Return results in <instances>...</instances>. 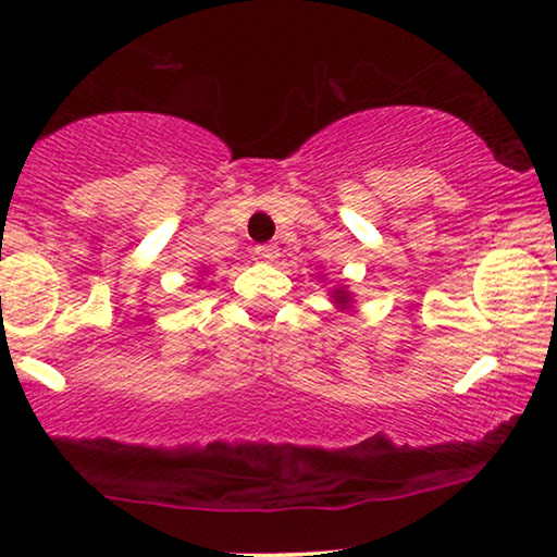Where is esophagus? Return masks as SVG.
<instances>
[{"label": "esophagus", "instance_id": "34e87169", "mask_svg": "<svg viewBox=\"0 0 557 557\" xmlns=\"http://www.w3.org/2000/svg\"><path fill=\"white\" fill-rule=\"evenodd\" d=\"M255 257H257V260H262V262H275L277 257H280V252H277L275 245H257L255 247Z\"/></svg>", "mask_w": 557, "mask_h": 557}]
</instances>
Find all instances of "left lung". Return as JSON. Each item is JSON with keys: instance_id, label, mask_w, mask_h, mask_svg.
Returning a JSON list of instances; mask_svg holds the SVG:
<instances>
[{"instance_id": "1", "label": "left lung", "mask_w": 557, "mask_h": 557, "mask_svg": "<svg viewBox=\"0 0 557 557\" xmlns=\"http://www.w3.org/2000/svg\"><path fill=\"white\" fill-rule=\"evenodd\" d=\"M331 297H333V302L338 305V308H350V302H354V297H350L346 287H335Z\"/></svg>"}]
</instances>
